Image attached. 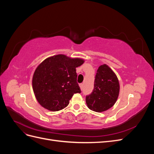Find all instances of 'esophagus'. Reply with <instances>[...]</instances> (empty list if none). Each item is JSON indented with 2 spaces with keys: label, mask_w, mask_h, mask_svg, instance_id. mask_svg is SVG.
I'll return each mask as SVG.
<instances>
[{
  "label": "esophagus",
  "mask_w": 154,
  "mask_h": 154,
  "mask_svg": "<svg viewBox=\"0 0 154 154\" xmlns=\"http://www.w3.org/2000/svg\"><path fill=\"white\" fill-rule=\"evenodd\" d=\"M83 83H81V84H80V88H81V90L83 89Z\"/></svg>",
  "instance_id": "obj_1"
}]
</instances>
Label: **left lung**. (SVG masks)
<instances>
[{
    "label": "left lung",
    "mask_w": 154,
    "mask_h": 154,
    "mask_svg": "<svg viewBox=\"0 0 154 154\" xmlns=\"http://www.w3.org/2000/svg\"><path fill=\"white\" fill-rule=\"evenodd\" d=\"M119 88L115 72L106 64L100 66L95 76L94 89L86 96L88 108L97 112L110 109L118 100Z\"/></svg>",
    "instance_id": "obj_1"
}]
</instances>
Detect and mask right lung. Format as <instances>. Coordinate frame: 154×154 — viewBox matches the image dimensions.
Wrapping results in <instances>:
<instances>
[{
    "label": "right lung",
    "instance_id": "add662e5",
    "mask_svg": "<svg viewBox=\"0 0 154 154\" xmlns=\"http://www.w3.org/2000/svg\"><path fill=\"white\" fill-rule=\"evenodd\" d=\"M84 62L60 54L39 64L32 80V90L39 104L53 112L66 108L74 94L81 92L76 68Z\"/></svg>",
    "mask_w": 154,
    "mask_h": 154
}]
</instances>
